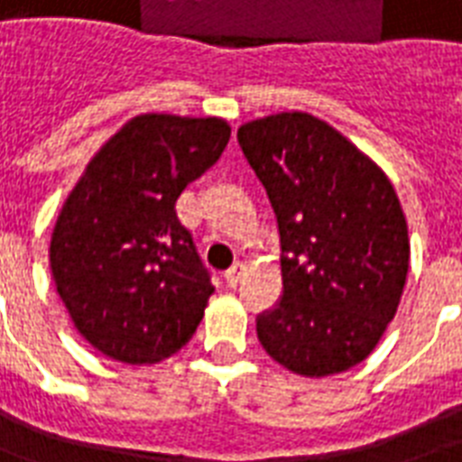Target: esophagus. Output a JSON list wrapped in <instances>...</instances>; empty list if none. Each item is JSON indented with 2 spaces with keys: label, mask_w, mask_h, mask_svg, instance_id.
Listing matches in <instances>:
<instances>
[{
  "label": "esophagus",
  "mask_w": 462,
  "mask_h": 462,
  "mask_svg": "<svg viewBox=\"0 0 462 462\" xmlns=\"http://www.w3.org/2000/svg\"><path fill=\"white\" fill-rule=\"evenodd\" d=\"M245 263H232L230 268H227V271H225V282H227V285H230V288H237L239 282H242V278H245Z\"/></svg>",
  "instance_id": "34e87169"
}]
</instances>
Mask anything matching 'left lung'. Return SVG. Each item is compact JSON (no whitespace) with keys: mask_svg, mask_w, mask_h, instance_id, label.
Returning a JSON list of instances; mask_svg holds the SVG:
<instances>
[{"mask_svg":"<svg viewBox=\"0 0 462 462\" xmlns=\"http://www.w3.org/2000/svg\"><path fill=\"white\" fill-rule=\"evenodd\" d=\"M237 141L281 235L282 297L259 314L256 336L300 376L347 372L376 347L408 278V223L393 184L307 112L246 122Z\"/></svg>","mask_w":462,"mask_h":462,"instance_id":"obj_1","label":"left lung"}]
</instances>
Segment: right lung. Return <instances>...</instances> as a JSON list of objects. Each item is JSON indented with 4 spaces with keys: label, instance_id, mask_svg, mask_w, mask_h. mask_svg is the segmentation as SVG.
I'll list each match as a JSON object with an SVG mask.
<instances>
[{
    "label": "right lung",
    "instance_id": "add662e5",
    "mask_svg": "<svg viewBox=\"0 0 462 462\" xmlns=\"http://www.w3.org/2000/svg\"><path fill=\"white\" fill-rule=\"evenodd\" d=\"M227 141L225 119L139 115L93 155L61 206L54 285L79 333L107 357L153 365L201 323L213 285L174 203Z\"/></svg>",
    "mask_w": 462,
    "mask_h": 462
}]
</instances>
